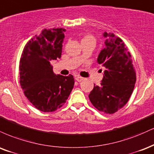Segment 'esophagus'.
<instances>
[{
    "instance_id": "34e87169",
    "label": "esophagus",
    "mask_w": 154,
    "mask_h": 154,
    "mask_svg": "<svg viewBox=\"0 0 154 154\" xmlns=\"http://www.w3.org/2000/svg\"><path fill=\"white\" fill-rule=\"evenodd\" d=\"M84 80V78H83V77H81V76L75 77V81H77L78 82H81V81H82Z\"/></svg>"
}]
</instances>
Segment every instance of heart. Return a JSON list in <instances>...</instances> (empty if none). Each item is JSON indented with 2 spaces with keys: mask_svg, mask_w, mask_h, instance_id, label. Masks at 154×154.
Segmentation results:
<instances>
[{
  "mask_svg": "<svg viewBox=\"0 0 154 154\" xmlns=\"http://www.w3.org/2000/svg\"><path fill=\"white\" fill-rule=\"evenodd\" d=\"M86 39H94V38L93 36L91 35H86L84 38H83L82 40H86Z\"/></svg>",
  "mask_w": 154,
  "mask_h": 154,
  "instance_id": "1",
  "label": "heart"
}]
</instances>
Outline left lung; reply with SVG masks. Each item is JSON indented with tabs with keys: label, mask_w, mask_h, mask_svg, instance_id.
Returning a JSON list of instances; mask_svg holds the SVG:
<instances>
[{
	"label": "left lung",
	"mask_w": 154,
	"mask_h": 154,
	"mask_svg": "<svg viewBox=\"0 0 154 154\" xmlns=\"http://www.w3.org/2000/svg\"><path fill=\"white\" fill-rule=\"evenodd\" d=\"M104 47L97 63L106 68L101 85L94 84L88 98L99 111L113 114L128 102L135 87L136 75L131 55L120 38L104 32Z\"/></svg>",
	"instance_id": "obj_1"
}]
</instances>
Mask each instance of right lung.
<instances>
[{
  "label": "right lung",
  "instance_id": "right-lung-1",
  "mask_svg": "<svg viewBox=\"0 0 154 154\" xmlns=\"http://www.w3.org/2000/svg\"><path fill=\"white\" fill-rule=\"evenodd\" d=\"M66 29H45L25 45L19 63L20 84L28 100L44 112L55 111L73 88L72 75H55L50 61L61 57Z\"/></svg>",
  "mask_w": 154,
  "mask_h": 154
}]
</instances>
